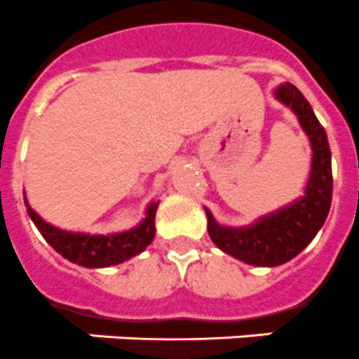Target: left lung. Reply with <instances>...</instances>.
<instances>
[{
  "label": "left lung",
  "mask_w": 359,
  "mask_h": 359,
  "mask_svg": "<svg viewBox=\"0 0 359 359\" xmlns=\"http://www.w3.org/2000/svg\"><path fill=\"white\" fill-rule=\"evenodd\" d=\"M274 95L294 111L311 141L313 162L305 195L245 227L220 226L211 211L205 210L208 233L213 244L245 264L262 267L282 266L302 253L325 222L332 201V168L325 130L294 85H280Z\"/></svg>",
  "instance_id": "left-lung-1"
}]
</instances>
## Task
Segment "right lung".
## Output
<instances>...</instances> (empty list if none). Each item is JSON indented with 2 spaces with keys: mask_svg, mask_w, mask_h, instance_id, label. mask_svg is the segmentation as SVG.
Instances as JSON below:
<instances>
[{
  "mask_svg": "<svg viewBox=\"0 0 359 359\" xmlns=\"http://www.w3.org/2000/svg\"><path fill=\"white\" fill-rule=\"evenodd\" d=\"M25 205L32 222L41 231L43 238L67 260L83 267H110L123 264L128 258L142 253L155 236V213H157L158 202H151L148 205L144 220L139 226L130 231L115 233V235H86V233L63 231L45 222L30 208L27 198H25Z\"/></svg>",
  "mask_w": 359,
  "mask_h": 359,
  "instance_id": "add662e5",
  "label": "right lung"
}]
</instances>
